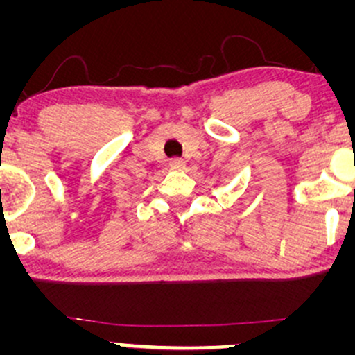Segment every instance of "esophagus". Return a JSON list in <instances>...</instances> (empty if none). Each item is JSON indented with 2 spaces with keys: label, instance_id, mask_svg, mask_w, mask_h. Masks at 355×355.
Listing matches in <instances>:
<instances>
[{
  "label": "esophagus",
  "instance_id": "obj_1",
  "mask_svg": "<svg viewBox=\"0 0 355 355\" xmlns=\"http://www.w3.org/2000/svg\"><path fill=\"white\" fill-rule=\"evenodd\" d=\"M185 166L187 164L182 158H172V160H170V168L172 170H185Z\"/></svg>",
  "mask_w": 355,
  "mask_h": 355
}]
</instances>
